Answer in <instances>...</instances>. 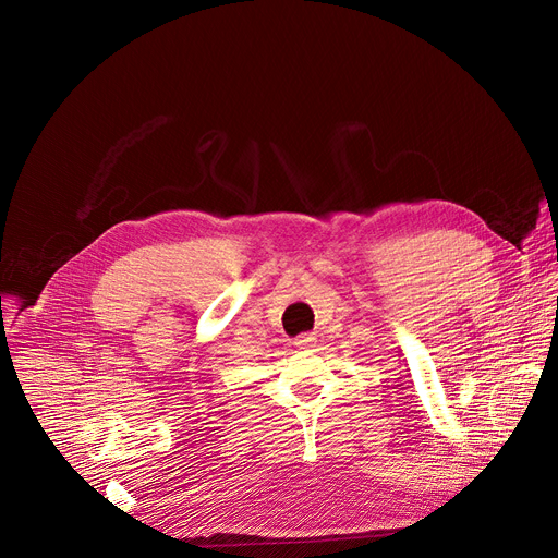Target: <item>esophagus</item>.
I'll return each instance as SVG.
<instances>
[{"mask_svg": "<svg viewBox=\"0 0 558 558\" xmlns=\"http://www.w3.org/2000/svg\"><path fill=\"white\" fill-rule=\"evenodd\" d=\"M313 342H315V336H313V333H302V336H298V338L293 340V344H295L298 349H308Z\"/></svg>", "mask_w": 558, "mask_h": 558, "instance_id": "34e87169", "label": "esophagus"}]
</instances>
